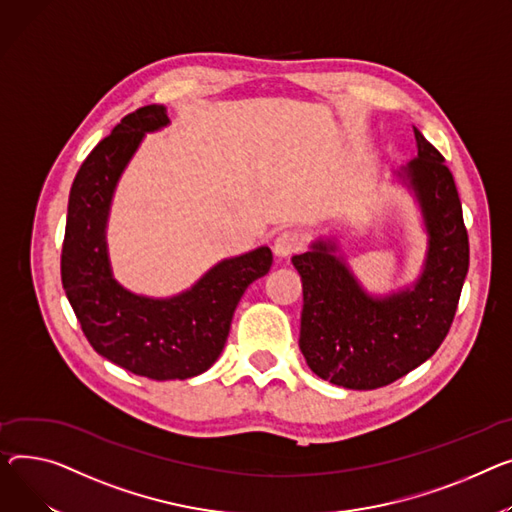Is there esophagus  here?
<instances>
[{
  "label": "esophagus",
  "mask_w": 512,
  "mask_h": 512,
  "mask_svg": "<svg viewBox=\"0 0 512 512\" xmlns=\"http://www.w3.org/2000/svg\"><path fill=\"white\" fill-rule=\"evenodd\" d=\"M304 247V236L298 230H284L276 236L274 241V253L278 257H288L298 253Z\"/></svg>",
  "instance_id": "1"
}]
</instances>
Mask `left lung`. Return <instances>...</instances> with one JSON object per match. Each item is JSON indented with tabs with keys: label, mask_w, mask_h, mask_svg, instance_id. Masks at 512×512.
<instances>
[{
	"label": "left lung",
	"mask_w": 512,
	"mask_h": 512,
	"mask_svg": "<svg viewBox=\"0 0 512 512\" xmlns=\"http://www.w3.org/2000/svg\"><path fill=\"white\" fill-rule=\"evenodd\" d=\"M418 158L393 173L420 208L426 255L418 278L370 294L335 234L292 263L302 282L300 352L317 377L344 389L385 387L426 362L447 337L469 269L459 193L445 158L414 127Z\"/></svg>",
	"instance_id": "left-lung-1"
}]
</instances>
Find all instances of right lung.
Instances as JSON below:
<instances>
[{"label":"right lung","mask_w":512,"mask_h":512,"mask_svg":"<svg viewBox=\"0 0 512 512\" xmlns=\"http://www.w3.org/2000/svg\"><path fill=\"white\" fill-rule=\"evenodd\" d=\"M168 123L162 105L142 107L88 154L67 203L61 282L102 358L154 381H183L218 360L238 300L267 274L274 257L269 247H257L222 259L191 288L166 298L135 294L115 280L107 245L115 189L146 133Z\"/></svg>","instance_id":"add662e5"}]
</instances>
